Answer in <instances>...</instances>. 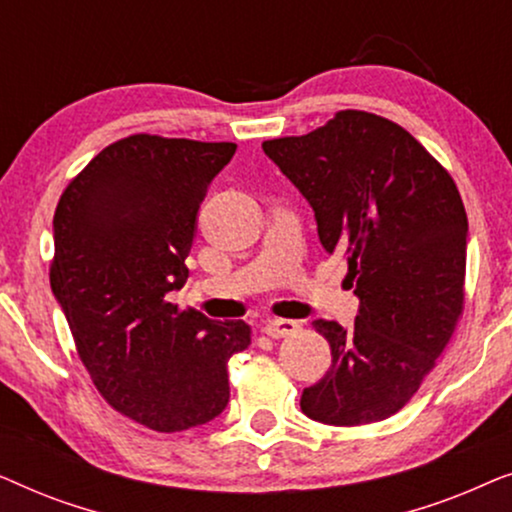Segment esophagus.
I'll return each instance as SVG.
<instances>
[{"instance_id": "34e87169", "label": "esophagus", "mask_w": 512, "mask_h": 512, "mask_svg": "<svg viewBox=\"0 0 512 512\" xmlns=\"http://www.w3.org/2000/svg\"><path fill=\"white\" fill-rule=\"evenodd\" d=\"M298 331V321L293 319H272L263 326V333L270 335V338H286V335H293Z\"/></svg>"}]
</instances>
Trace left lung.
<instances>
[{"instance_id": "left-lung-1", "label": "left lung", "mask_w": 512, "mask_h": 512, "mask_svg": "<svg viewBox=\"0 0 512 512\" xmlns=\"http://www.w3.org/2000/svg\"><path fill=\"white\" fill-rule=\"evenodd\" d=\"M263 151L310 202L319 242L349 265L352 328L317 319L331 368L300 410L333 426L382 422L415 396L464 312V202L450 172L389 118L338 111Z\"/></svg>"}]
</instances>
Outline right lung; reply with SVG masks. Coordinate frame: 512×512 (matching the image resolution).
<instances>
[{
	"instance_id": "add662e5",
	"label": "right lung",
	"mask_w": 512,
	"mask_h": 512,
	"mask_svg": "<svg viewBox=\"0 0 512 512\" xmlns=\"http://www.w3.org/2000/svg\"><path fill=\"white\" fill-rule=\"evenodd\" d=\"M237 144L130 135L102 149L53 216V296L76 352L111 408L172 433L219 417L244 321L179 310L198 209Z\"/></svg>"
}]
</instances>
